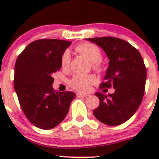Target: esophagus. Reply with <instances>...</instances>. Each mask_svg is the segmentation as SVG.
<instances>
[{
  "instance_id": "34e87169",
  "label": "esophagus",
  "mask_w": 159,
  "mask_h": 159,
  "mask_svg": "<svg viewBox=\"0 0 159 159\" xmlns=\"http://www.w3.org/2000/svg\"><path fill=\"white\" fill-rule=\"evenodd\" d=\"M89 94H84V93H77V97L78 98H80V97H87V96H89Z\"/></svg>"
}]
</instances>
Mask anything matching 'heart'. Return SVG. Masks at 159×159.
Masks as SVG:
<instances>
[{"label": "heart", "instance_id": "b5f03b06", "mask_svg": "<svg viewBox=\"0 0 159 159\" xmlns=\"http://www.w3.org/2000/svg\"><path fill=\"white\" fill-rule=\"evenodd\" d=\"M77 52L82 54L87 57L91 62H92L93 68L95 70H100L102 68L100 58L102 57V52L96 45L89 43H84L77 46ZM70 62V54L68 51H65L61 57V65L63 67H67ZM95 77L92 75H76L71 78L69 84L73 89L80 91H89L93 83L95 82Z\"/></svg>", "mask_w": 159, "mask_h": 159}]
</instances>
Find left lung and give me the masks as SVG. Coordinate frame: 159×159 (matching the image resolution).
<instances>
[{
    "mask_svg": "<svg viewBox=\"0 0 159 159\" xmlns=\"http://www.w3.org/2000/svg\"><path fill=\"white\" fill-rule=\"evenodd\" d=\"M86 40L103 49L109 60L100 89H115V92L108 95L102 92L94 94L100 104L93 114L107 125L122 124L135 113L143 98L147 77L143 58L137 49L120 38L102 37Z\"/></svg>",
    "mask_w": 159,
    "mask_h": 159,
    "instance_id": "8db88e82",
    "label": "left lung"
}]
</instances>
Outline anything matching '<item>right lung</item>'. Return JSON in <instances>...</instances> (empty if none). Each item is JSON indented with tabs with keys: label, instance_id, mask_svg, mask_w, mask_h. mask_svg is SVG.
Instances as JSON below:
<instances>
[{
	"label": "right lung",
	"instance_id": "obj_1",
	"mask_svg": "<svg viewBox=\"0 0 159 159\" xmlns=\"http://www.w3.org/2000/svg\"><path fill=\"white\" fill-rule=\"evenodd\" d=\"M70 44L58 39L34 41L16 61L14 90L25 115L39 129L58 125L76 97L75 93L55 91L52 86V75L61 68L62 55Z\"/></svg>",
	"mask_w": 159,
	"mask_h": 159
}]
</instances>
